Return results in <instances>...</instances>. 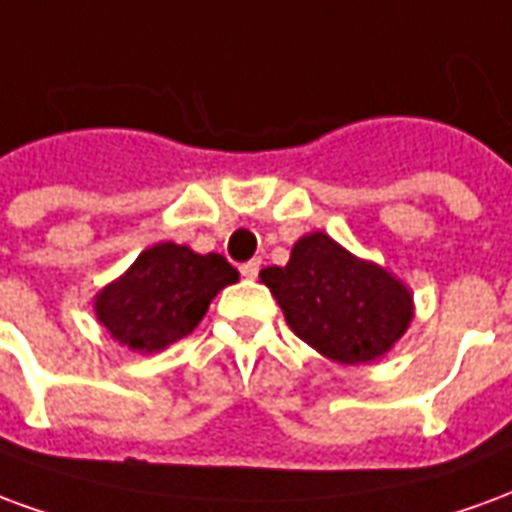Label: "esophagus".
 I'll return each mask as SVG.
<instances>
[{"instance_id":"34e87169","label":"esophagus","mask_w":512,"mask_h":512,"mask_svg":"<svg viewBox=\"0 0 512 512\" xmlns=\"http://www.w3.org/2000/svg\"><path fill=\"white\" fill-rule=\"evenodd\" d=\"M241 274H244L246 279H255L257 274H260V260H249V263H244V266H241Z\"/></svg>"}]
</instances>
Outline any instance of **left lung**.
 <instances>
[{"label": "left lung", "instance_id": "1", "mask_svg": "<svg viewBox=\"0 0 512 512\" xmlns=\"http://www.w3.org/2000/svg\"><path fill=\"white\" fill-rule=\"evenodd\" d=\"M296 337L340 365H367L392 351L414 321V293L332 235H301L285 266L260 271Z\"/></svg>", "mask_w": 512, "mask_h": 512}]
</instances>
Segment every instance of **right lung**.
<instances>
[{"mask_svg":"<svg viewBox=\"0 0 512 512\" xmlns=\"http://www.w3.org/2000/svg\"><path fill=\"white\" fill-rule=\"evenodd\" d=\"M238 282L222 255L161 241L145 249L115 282L95 293L93 310L112 340L156 354L197 329L216 293Z\"/></svg>","mask_w":512,"mask_h":512,"instance_id":"1","label":"right lung"}]
</instances>
